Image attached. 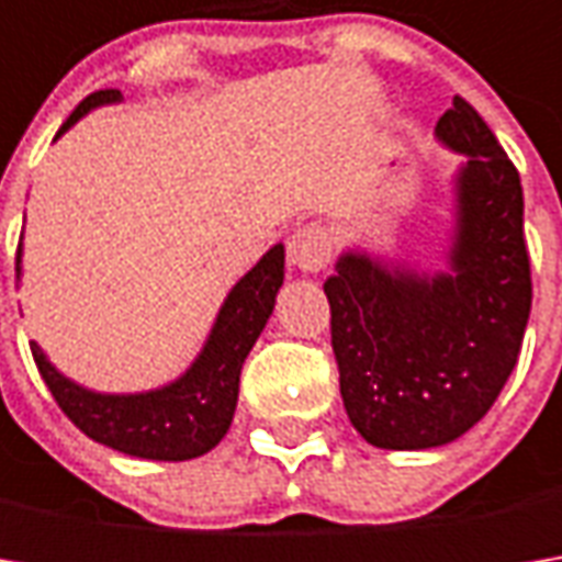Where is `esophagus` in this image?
<instances>
[{"mask_svg":"<svg viewBox=\"0 0 562 562\" xmlns=\"http://www.w3.org/2000/svg\"><path fill=\"white\" fill-rule=\"evenodd\" d=\"M288 259L293 269L322 271L331 262V234L322 225L296 227L288 240Z\"/></svg>","mask_w":562,"mask_h":562,"instance_id":"34e87169","label":"esophagus"}]
</instances>
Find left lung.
<instances>
[{"label": "left lung", "mask_w": 562, "mask_h": 562, "mask_svg": "<svg viewBox=\"0 0 562 562\" xmlns=\"http://www.w3.org/2000/svg\"><path fill=\"white\" fill-rule=\"evenodd\" d=\"M435 134L465 156L450 269L416 274L344 252L325 281L344 409L384 450H428L465 435L504 391L529 325L519 171L463 97Z\"/></svg>", "instance_id": "1"}]
</instances>
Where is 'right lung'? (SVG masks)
I'll return each instance as SVG.
<instances>
[{
    "instance_id": "right-lung-1",
    "label": "right lung",
    "mask_w": 562,
    "mask_h": 562,
    "mask_svg": "<svg viewBox=\"0 0 562 562\" xmlns=\"http://www.w3.org/2000/svg\"><path fill=\"white\" fill-rule=\"evenodd\" d=\"M119 99L121 90L90 93L61 124L58 137L90 109ZM14 271L21 274V247H18ZM281 284H284V247L278 244L227 293L225 306L215 318L212 335L196 362L178 381L165 384L159 391H146V394L87 391L71 378L61 375L36 344H31L33 362L46 387L53 391L55 403L61 406V413L87 438L140 460H168V463L193 460L209 453L227 435L237 406L244 359L252 350L256 337L262 335Z\"/></svg>"
}]
</instances>
